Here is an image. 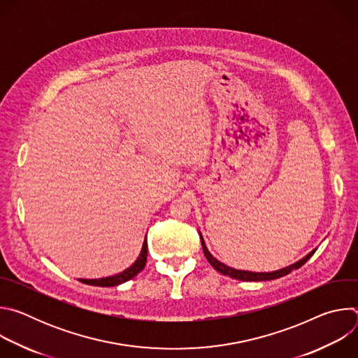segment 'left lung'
<instances>
[{"label":"left lung","mask_w":358,"mask_h":358,"mask_svg":"<svg viewBox=\"0 0 358 358\" xmlns=\"http://www.w3.org/2000/svg\"><path fill=\"white\" fill-rule=\"evenodd\" d=\"M199 238H201V245H202V249H203V255H206V258L208 259V262L211 264V266L218 271L220 273L225 275V276H229L232 279H238V280H243V282H262V280H273V279H278V278H282L285 275H289L292 271L294 269H299L300 266H303L306 262H308L312 255L316 252V249H313L310 253L306 255L304 258H301L300 261H297L296 264L290 265V266H286L283 269H279V271H273V272H249V271H239V269H234L231 266H227L224 265L222 262H220L217 258H214L213 255L210 253V250L207 249V245L206 242H203V238L199 234Z\"/></svg>","instance_id":"1"}]
</instances>
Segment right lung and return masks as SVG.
Wrapping results in <instances>:
<instances>
[{"mask_svg":"<svg viewBox=\"0 0 358 358\" xmlns=\"http://www.w3.org/2000/svg\"><path fill=\"white\" fill-rule=\"evenodd\" d=\"M145 262H147V236L143 242V248H141V252L138 255L137 261L130 266L127 268L126 271L120 272L119 275H113V276H108V278H101V279H79L82 283H86V285H92V286H103V287H110V286H117V285H122L130 279H133L137 273H140L144 266H145Z\"/></svg>","mask_w":358,"mask_h":358,"instance_id":"add662e5","label":"right lung"}]
</instances>
